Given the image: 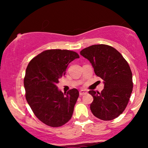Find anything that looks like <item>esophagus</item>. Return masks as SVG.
<instances>
[{
  "instance_id": "1",
  "label": "esophagus",
  "mask_w": 148,
  "mask_h": 148,
  "mask_svg": "<svg viewBox=\"0 0 148 148\" xmlns=\"http://www.w3.org/2000/svg\"><path fill=\"white\" fill-rule=\"evenodd\" d=\"M87 93H88V92H87V91H86V90H82L79 91V95H80V96H83V95L86 94Z\"/></svg>"
}]
</instances>
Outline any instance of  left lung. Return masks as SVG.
I'll return each instance as SVG.
<instances>
[{
	"instance_id": "1",
	"label": "left lung",
	"mask_w": 148,
	"mask_h": 148,
	"mask_svg": "<svg viewBox=\"0 0 148 148\" xmlns=\"http://www.w3.org/2000/svg\"><path fill=\"white\" fill-rule=\"evenodd\" d=\"M80 54L92 64L97 76L103 79L100 93L90 90L94 100L92 114L103 121H110L122 114L133 90L132 72L128 62L112 46L96 44L84 48Z\"/></svg>"
}]
</instances>
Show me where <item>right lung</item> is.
Here are the masks:
<instances>
[{
	"label": "right lung",
	"instance_id": "right-lung-1",
	"mask_svg": "<svg viewBox=\"0 0 148 148\" xmlns=\"http://www.w3.org/2000/svg\"><path fill=\"white\" fill-rule=\"evenodd\" d=\"M78 58L71 50H48L34 57L26 69V100L36 117L48 126L60 127L71 119L79 91L73 88L63 94L56 84L69 64Z\"/></svg>",
	"mask_w": 148,
	"mask_h": 148
}]
</instances>
